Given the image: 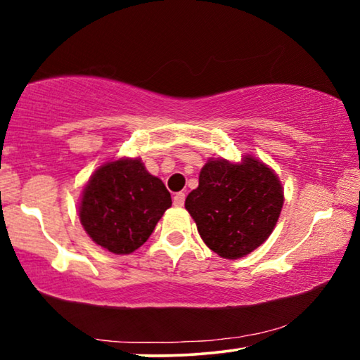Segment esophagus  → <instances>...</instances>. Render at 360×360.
I'll list each match as a JSON object with an SVG mask.
<instances>
[{
  "instance_id": "obj_1",
  "label": "esophagus",
  "mask_w": 360,
  "mask_h": 360,
  "mask_svg": "<svg viewBox=\"0 0 360 360\" xmlns=\"http://www.w3.org/2000/svg\"><path fill=\"white\" fill-rule=\"evenodd\" d=\"M174 205L176 206V207H181L185 205V193H176V195L174 196Z\"/></svg>"
}]
</instances>
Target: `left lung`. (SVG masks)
<instances>
[{
	"label": "left lung",
	"instance_id": "left-lung-1",
	"mask_svg": "<svg viewBox=\"0 0 360 360\" xmlns=\"http://www.w3.org/2000/svg\"><path fill=\"white\" fill-rule=\"evenodd\" d=\"M284 202L279 179L253 158L242 164L210 160L185 200L198 232L219 257L237 259L271 236Z\"/></svg>",
	"mask_w": 360,
	"mask_h": 360
}]
</instances>
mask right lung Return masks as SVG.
<instances>
[{"instance_id":"add662e5","label":"right lung","mask_w":360,"mask_h":360,"mask_svg":"<svg viewBox=\"0 0 360 360\" xmlns=\"http://www.w3.org/2000/svg\"><path fill=\"white\" fill-rule=\"evenodd\" d=\"M172 206L162 180L139 159H120L96 170L82 191L81 224L97 245L117 255L138 250Z\"/></svg>"}]
</instances>
